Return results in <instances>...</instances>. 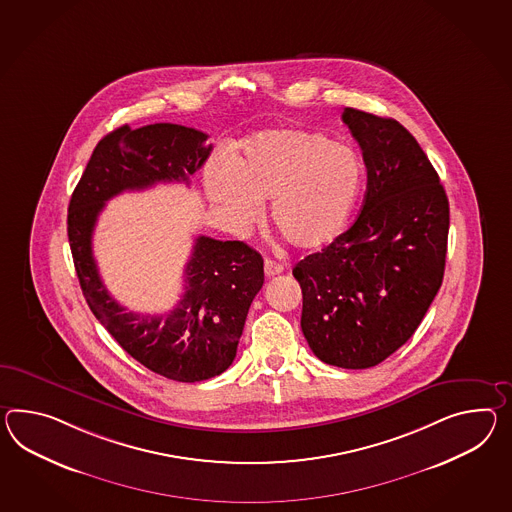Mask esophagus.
<instances>
[{"label":"esophagus","instance_id":"obj_1","mask_svg":"<svg viewBox=\"0 0 512 512\" xmlns=\"http://www.w3.org/2000/svg\"><path fill=\"white\" fill-rule=\"evenodd\" d=\"M281 272H283V264L272 261V259L264 261V274H266V277H274V275H279Z\"/></svg>","mask_w":512,"mask_h":512}]
</instances>
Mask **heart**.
I'll list each match as a JSON object with an SVG mask.
<instances>
[{
	"instance_id": "obj_1",
	"label": "heart",
	"mask_w": 512,
	"mask_h": 512,
	"mask_svg": "<svg viewBox=\"0 0 512 512\" xmlns=\"http://www.w3.org/2000/svg\"><path fill=\"white\" fill-rule=\"evenodd\" d=\"M361 159L322 133L266 131L244 144L235 170L212 168L207 190L235 231L272 201L275 229L298 250L325 248L344 231L361 192Z\"/></svg>"
}]
</instances>
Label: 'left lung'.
Segmentation results:
<instances>
[{"mask_svg":"<svg viewBox=\"0 0 512 512\" xmlns=\"http://www.w3.org/2000/svg\"><path fill=\"white\" fill-rule=\"evenodd\" d=\"M342 120L368 172L361 214L292 274L312 353L361 370L401 348L435 300L446 266L449 203L433 164L403 125L351 107Z\"/></svg>","mask_w":512,"mask_h":512,"instance_id":"left-lung-1","label":"left lung"}]
</instances>
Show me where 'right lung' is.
<instances>
[{
  "label": "right lung",
  "mask_w": 512,
  "mask_h": 512,
  "mask_svg": "<svg viewBox=\"0 0 512 512\" xmlns=\"http://www.w3.org/2000/svg\"><path fill=\"white\" fill-rule=\"evenodd\" d=\"M207 137L177 124L114 129L92 151L68 207L70 250L90 311L135 361L181 383L211 379L231 366L251 301L264 283L261 253L240 240L201 235L175 309L138 314L107 292L92 253V235L105 203L125 190L188 183L211 155Z\"/></svg>",
  "instance_id": "add662e5"
}]
</instances>
